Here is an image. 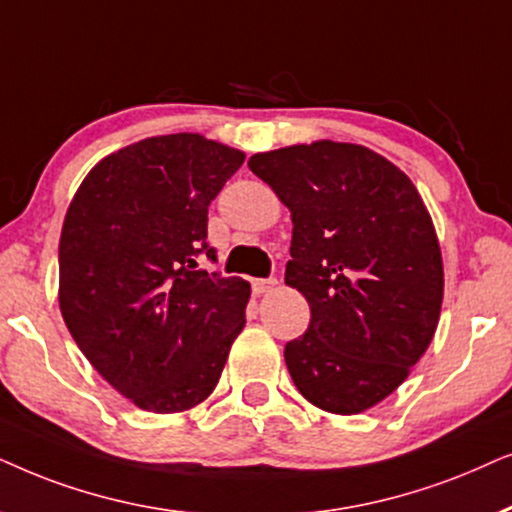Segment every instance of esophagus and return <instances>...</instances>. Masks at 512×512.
Listing matches in <instances>:
<instances>
[{
	"mask_svg": "<svg viewBox=\"0 0 512 512\" xmlns=\"http://www.w3.org/2000/svg\"><path fill=\"white\" fill-rule=\"evenodd\" d=\"M278 285L276 278H252V292L255 295H267Z\"/></svg>",
	"mask_w": 512,
	"mask_h": 512,
	"instance_id": "34e87169",
	"label": "esophagus"
}]
</instances>
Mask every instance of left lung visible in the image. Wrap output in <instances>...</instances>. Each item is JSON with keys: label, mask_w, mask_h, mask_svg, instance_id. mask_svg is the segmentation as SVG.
Here are the masks:
<instances>
[{"label": "left lung", "mask_w": 512, "mask_h": 512, "mask_svg": "<svg viewBox=\"0 0 512 512\" xmlns=\"http://www.w3.org/2000/svg\"><path fill=\"white\" fill-rule=\"evenodd\" d=\"M248 166L292 217L285 285L311 306L285 344L297 391L332 414L379 405L433 342L445 271L431 213L398 166L363 145L316 140Z\"/></svg>", "instance_id": "left-lung-1"}]
</instances>
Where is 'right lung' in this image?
Instances as JSON below:
<instances>
[{
    "label": "right lung",
    "instance_id": "right-lung-1",
    "mask_svg": "<svg viewBox=\"0 0 512 512\" xmlns=\"http://www.w3.org/2000/svg\"><path fill=\"white\" fill-rule=\"evenodd\" d=\"M241 149L199 133L107 154L67 208L58 304L81 353L135 407L187 412L215 391L245 327L250 283L199 269L208 206Z\"/></svg>",
    "mask_w": 512,
    "mask_h": 512
}]
</instances>
